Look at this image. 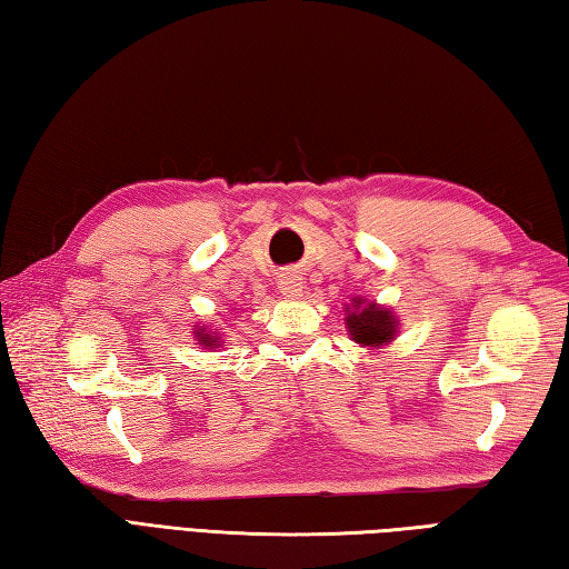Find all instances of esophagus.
Wrapping results in <instances>:
<instances>
[{
  "mask_svg": "<svg viewBox=\"0 0 569 569\" xmlns=\"http://www.w3.org/2000/svg\"><path fill=\"white\" fill-rule=\"evenodd\" d=\"M278 291L286 298H300V293H303V276L298 271L281 273V278H278Z\"/></svg>",
  "mask_w": 569,
  "mask_h": 569,
  "instance_id": "34e87169",
  "label": "esophagus"
}]
</instances>
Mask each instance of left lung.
Returning <instances> with one entry per match:
<instances>
[{"label": "left lung", "instance_id": "left-lung-1", "mask_svg": "<svg viewBox=\"0 0 569 569\" xmlns=\"http://www.w3.org/2000/svg\"><path fill=\"white\" fill-rule=\"evenodd\" d=\"M355 312L347 316V328L352 340L359 345H369V347H379L383 342L393 340L396 332V320L391 316V310L379 308V306H361V300H355Z\"/></svg>", "mask_w": 569, "mask_h": 569}]
</instances>
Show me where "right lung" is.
Segmentation results:
<instances>
[{
  "label": "right lung",
  "mask_w": 569,
  "mask_h": 569,
  "mask_svg": "<svg viewBox=\"0 0 569 569\" xmlns=\"http://www.w3.org/2000/svg\"><path fill=\"white\" fill-rule=\"evenodd\" d=\"M196 337H198V342H200V345H204V347H212V342H217V340H214V335H208V330H200V332H196Z\"/></svg>",
  "instance_id": "obj_1"
}]
</instances>
